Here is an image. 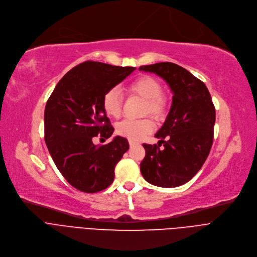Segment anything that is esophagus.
<instances>
[{
	"instance_id": "1",
	"label": "esophagus",
	"mask_w": 257,
	"mask_h": 257,
	"mask_svg": "<svg viewBox=\"0 0 257 257\" xmlns=\"http://www.w3.org/2000/svg\"><path fill=\"white\" fill-rule=\"evenodd\" d=\"M129 145H130V147H132V146H134V145H137V142H134V141H129Z\"/></svg>"
}]
</instances>
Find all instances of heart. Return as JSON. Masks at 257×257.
I'll use <instances>...</instances> for the list:
<instances>
[{
  "label": "heart",
  "mask_w": 257,
  "mask_h": 257,
  "mask_svg": "<svg viewBox=\"0 0 257 257\" xmlns=\"http://www.w3.org/2000/svg\"><path fill=\"white\" fill-rule=\"evenodd\" d=\"M127 91L145 100L143 114H150L155 119L164 118L168 110V99L163 93V84L150 75H143L134 79L128 84ZM102 105L104 111L111 117L117 118L123 109V94L117 87L107 90L103 97ZM154 128L150 118L132 119L126 118L117 125L116 131L121 137L130 141H140Z\"/></svg>",
  "instance_id": "b5f03b06"
}]
</instances>
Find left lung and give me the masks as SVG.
I'll use <instances>...</instances> for the list:
<instances>
[{
  "label": "left lung",
  "mask_w": 257,
  "mask_h": 257,
  "mask_svg": "<svg viewBox=\"0 0 257 257\" xmlns=\"http://www.w3.org/2000/svg\"><path fill=\"white\" fill-rule=\"evenodd\" d=\"M140 71L161 77L173 92L170 112L155 134L158 145L143 144L142 175L156 186H180L198 173L211 149L215 109L210 93L201 80L178 64L159 62L143 65ZM161 143L164 150L159 148Z\"/></svg>",
  "instance_id": "1"
}]
</instances>
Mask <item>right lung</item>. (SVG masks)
I'll list each match as a JSON object with an SVG mask.
<instances>
[{
	"mask_svg": "<svg viewBox=\"0 0 257 257\" xmlns=\"http://www.w3.org/2000/svg\"><path fill=\"white\" fill-rule=\"evenodd\" d=\"M136 67L85 61L57 83L45 109V141L54 164L72 186L84 193L105 190L114 179V168L129 149L125 138L106 145L113 127L102 105L107 90L120 83Z\"/></svg>",
	"mask_w": 257,
	"mask_h": 257,
	"instance_id": "add662e5",
	"label": "right lung"
}]
</instances>
